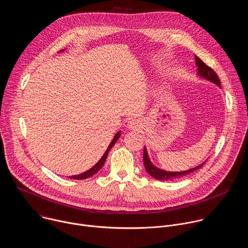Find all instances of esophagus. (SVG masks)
Segmentation results:
<instances>
[{"label":"esophagus","mask_w":248,"mask_h":248,"mask_svg":"<svg viewBox=\"0 0 248 248\" xmlns=\"http://www.w3.org/2000/svg\"><path fill=\"white\" fill-rule=\"evenodd\" d=\"M127 128L132 129V130L139 129L140 128V123H138V121H136V120H130L127 123Z\"/></svg>","instance_id":"obj_1"}]
</instances>
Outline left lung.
I'll use <instances>...</instances> for the list:
<instances>
[{
	"label": "left lung",
	"mask_w": 248,
	"mask_h": 248,
	"mask_svg": "<svg viewBox=\"0 0 248 248\" xmlns=\"http://www.w3.org/2000/svg\"><path fill=\"white\" fill-rule=\"evenodd\" d=\"M195 62H196V65H197V76L216 84L217 86H219L221 88V82H220V79L218 78V76L216 75V73L214 72L213 69H212L211 67H209L207 64H205L197 56H195ZM143 162H144V167H145V170L146 171L152 176V178H154L155 180H158V181H169V180H176V179H181L183 178V176L186 175V174H189L191 172H193L194 170L200 169L205 162H203L202 164L192 168V169H189V170H182V171H169V170H162V169H159L158 167H156L150 160L149 158V155L147 153V149L146 147L144 146V149H143Z\"/></svg>",
	"instance_id": "1"
}]
</instances>
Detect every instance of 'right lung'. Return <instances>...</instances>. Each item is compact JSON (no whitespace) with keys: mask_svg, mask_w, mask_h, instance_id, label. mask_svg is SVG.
<instances>
[{"mask_svg":"<svg viewBox=\"0 0 248 248\" xmlns=\"http://www.w3.org/2000/svg\"><path fill=\"white\" fill-rule=\"evenodd\" d=\"M62 51H64V50L60 51V53L62 52ZM120 136H121V131H118V132L115 134V136H114V138H113V140H112V142H111L110 145L108 146L107 150L105 151V153H104V155L102 156V158H101L91 169H89L88 170H86V171H84V172H82V173H80V174L70 175V176H68V178H69V179H73V180H85V179L90 178V176H92V175L95 174L96 172H98L99 170L104 166L105 161H106V159H107V156H108L109 151H110L111 148L115 145V143L117 142V140L120 138Z\"/></svg>","mask_w":248,"mask_h":248,"instance_id":"obj_1","label":"right lung"}]
</instances>
